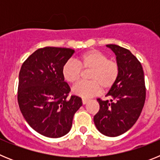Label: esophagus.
I'll use <instances>...</instances> for the list:
<instances>
[{"mask_svg":"<svg viewBox=\"0 0 160 160\" xmlns=\"http://www.w3.org/2000/svg\"><path fill=\"white\" fill-rule=\"evenodd\" d=\"M82 101L83 104H87V103L89 102V100L87 99V98H82Z\"/></svg>","mask_w":160,"mask_h":160,"instance_id":"esophagus-1","label":"esophagus"}]
</instances>
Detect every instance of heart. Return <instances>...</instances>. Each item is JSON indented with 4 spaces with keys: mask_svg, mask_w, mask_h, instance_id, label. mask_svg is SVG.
Here are the masks:
<instances>
[{
    "mask_svg": "<svg viewBox=\"0 0 160 160\" xmlns=\"http://www.w3.org/2000/svg\"><path fill=\"white\" fill-rule=\"evenodd\" d=\"M83 71L88 73L89 82L76 85L73 93L83 98H89L98 95L103 90L112 88L119 76V66L118 62L109 59L105 53L91 49L80 55L77 62L68 61L62 67V75L68 82H78L82 79Z\"/></svg>",
    "mask_w": 160,
    "mask_h": 160,
    "instance_id": "heart-1",
    "label": "heart"
}]
</instances>
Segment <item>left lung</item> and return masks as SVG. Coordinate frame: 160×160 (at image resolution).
<instances>
[{"mask_svg":"<svg viewBox=\"0 0 160 160\" xmlns=\"http://www.w3.org/2000/svg\"><path fill=\"white\" fill-rule=\"evenodd\" d=\"M116 55L119 76L106 97L97 98L99 111L94 117L96 128L110 137L122 135L136 122L143 108L146 87L142 65L130 50L117 45H107Z\"/></svg>","mask_w":160,"mask_h":160,"instance_id":"1","label":"left lung"}]
</instances>
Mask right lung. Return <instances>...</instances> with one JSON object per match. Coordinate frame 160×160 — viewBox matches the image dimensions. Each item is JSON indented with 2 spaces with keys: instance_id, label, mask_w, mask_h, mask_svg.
<instances>
[{
  "instance_id": "1",
  "label": "right lung",
  "mask_w": 160,
  "mask_h": 160,
  "mask_svg": "<svg viewBox=\"0 0 160 160\" xmlns=\"http://www.w3.org/2000/svg\"><path fill=\"white\" fill-rule=\"evenodd\" d=\"M74 49L41 48L22 64L19 73L18 101L32 129L49 138H59L70 131L73 118L82 105L81 98L69 97L62 67Z\"/></svg>"
}]
</instances>
